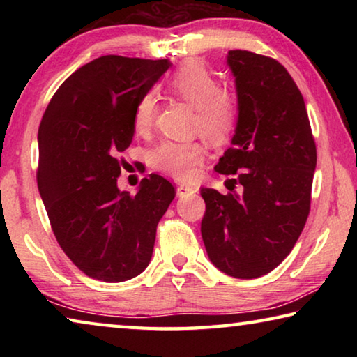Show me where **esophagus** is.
I'll return each instance as SVG.
<instances>
[{"label": "esophagus", "instance_id": "esophagus-1", "mask_svg": "<svg viewBox=\"0 0 357 357\" xmlns=\"http://www.w3.org/2000/svg\"><path fill=\"white\" fill-rule=\"evenodd\" d=\"M192 193H195V189H193V187H189V185H184V184L179 185L176 189V195L179 198H185V197L192 195Z\"/></svg>", "mask_w": 357, "mask_h": 357}]
</instances>
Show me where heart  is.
Segmentation results:
<instances>
[{
	"label": "heart",
	"mask_w": 357,
	"mask_h": 357,
	"mask_svg": "<svg viewBox=\"0 0 357 357\" xmlns=\"http://www.w3.org/2000/svg\"><path fill=\"white\" fill-rule=\"evenodd\" d=\"M168 89L193 107L195 128L213 143L225 142L231 134L238 118L236 98L225 88L217 86V80L200 61H187L168 80ZM155 96L146 93L138 100L134 113L137 132H146L154 123ZM204 148L200 142L167 140L154 149L155 168L170 176L190 181L202 170Z\"/></svg>",
	"instance_id": "heart-1"
}]
</instances>
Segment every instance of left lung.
<instances>
[{
  "label": "left lung",
  "instance_id": "left-lung-1",
  "mask_svg": "<svg viewBox=\"0 0 357 357\" xmlns=\"http://www.w3.org/2000/svg\"><path fill=\"white\" fill-rule=\"evenodd\" d=\"M238 98L236 129L215 170L241 192L202 189V238L217 269L255 279L275 269L298 241L310 211L317 167L304 98L273 58L229 50ZM231 189V190H233Z\"/></svg>",
  "mask_w": 357,
  "mask_h": 357
}]
</instances>
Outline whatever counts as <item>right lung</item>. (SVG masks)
Returning a JSON list of instances; mask_svg holds the SVG:
<instances>
[{
  "label": "right lung",
  "mask_w": 357,
  "mask_h": 357,
  "mask_svg": "<svg viewBox=\"0 0 357 357\" xmlns=\"http://www.w3.org/2000/svg\"><path fill=\"white\" fill-rule=\"evenodd\" d=\"M168 59L100 56L77 69L42 116L38 187L66 255L96 280L134 279L151 261L157 223L174 198L159 174L135 195L118 189V154L134 138L135 107Z\"/></svg>",
  "instance_id": "add662e5"
}]
</instances>
